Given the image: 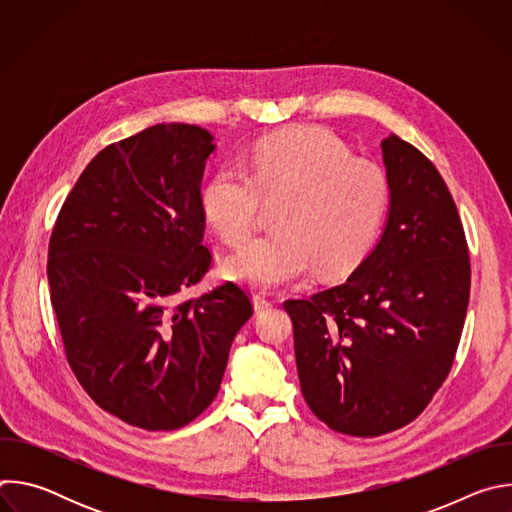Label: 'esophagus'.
Returning <instances> with one entry per match:
<instances>
[{
    "label": "esophagus",
    "mask_w": 512,
    "mask_h": 512,
    "mask_svg": "<svg viewBox=\"0 0 512 512\" xmlns=\"http://www.w3.org/2000/svg\"><path fill=\"white\" fill-rule=\"evenodd\" d=\"M253 304H255L257 312H265V310H269L273 306V302L269 298H265L263 294H255L253 296Z\"/></svg>",
    "instance_id": "obj_1"
}]
</instances>
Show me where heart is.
<instances>
[{
  "instance_id": "b5f03b06",
  "label": "heart",
  "mask_w": 512,
  "mask_h": 512,
  "mask_svg": "<svg viewBox=\"0 0 512 512\" xmlns=\"http://www.w3.org/2000/svg\"><path fill=\"white\" fill-rule=\"evenodd\" d=\"M245 168L225 164L200 192L206 223L227 243L245 239L263 198H281L277 231L255 235L225 261V273L249 287L273 289L308 277L316 265L336 273L377 239L389 206V178L354 158L330 129L298 127L261 139Z\"/></svg>"
}]
</instances>
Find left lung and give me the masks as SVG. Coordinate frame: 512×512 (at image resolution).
Instances as JSON below:
<instances>
[{"mask_svg": "<svg viewBox=\"0 0 512 512\" xmlns=\"http://www.w3.org/2000/svg\"><path fill=\"white\" fill-rule=\"evenodd\" d=\"M391 188L381 241L340 285L287 300L306 403L330 429L377 437L411 423L450 375L470 300V255L435 166L383 139Z\"/></svg>", "mask_w": 512, "mask_h": 512, "instance_id": "8db88e82", "label": "left lung"}]
</instances>
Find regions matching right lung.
I'll return each instance as SVG.
<instances>
[{"mask_svg": "<svg viewBox=\"0 0 512 512\" xmlns=\"http://www.w3.org/2000/svg\"><path fill=\"white\" fill-rule=\"evenodd\" d=\"M212 152V135L188 123L107 145L50 235V302L72 373L103 411L148 431L184 427L212 403L253 316L233 281L182 300L212 265L200 208Z\"/></svg>", "mask_w": 512, "mask_h": 512, "instance_id": "add662e5", "label": "right lung"}]
</instances>
